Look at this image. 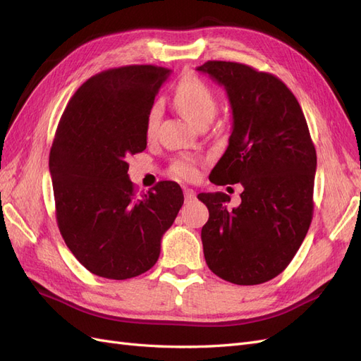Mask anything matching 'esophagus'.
<instances>
[{"mask_svg": "<svg viewBox=\"0 0 361 361\" xmlns=\"http://www.w3.org/2000/svg\"><path fill=\"white\" fill-rule=\"evenodd\" d=\"M183 195H185V200L192 202L195 199V191L191 188H183Z\"/></svg>", "mask_w": 361, "mask_h": 361, "instance_id": "obj_1", "label": "esophagus"}]
</instances>
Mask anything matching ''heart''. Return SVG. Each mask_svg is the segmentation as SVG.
Listing matches in <instances>:
<instances>
[{
  "label": "heart",
  "mask_w": 361,
  "mask_h": 361,
  "mask_svg": "<svg viewBox=\"0 0 361 361\" xmlns=\"http://www.w3.org/2000/svg\"><path fill=\"white\" fill-rule=\"evenodd\" d=\"M174 102L179 108V111L187 117L194 125L204 117H214L216 110V102L212 90L207 87L200 78L195 76H187L183 78L176 93H174ZM161 108L158 104L150 108L146 117V134L150 137L155 133L159 122ZM171 171L174 176L182 179H195L197 178V164L191 158H180L173 164Z\"/></svg>",
  "instance_id": "1"
}]
</instances>
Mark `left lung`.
<instances>
[{
  "label": "left lung",
  "instance_id": "left-lung-1",
  "mask_svg": "<svg viewBox=\"0 0 361 361\" xmlns=\"http://www.w3.org/2000/svg\"><path fill=\"white\" fill-rule=\"evenodd\" d=\"M197 71L224 87L233 117L209 180L244 188L233 209L224 192L197 195L209 211L202 228L206 264L235 285H260L285 271L307 235L316 150L297 97L277 76L233 61Z\"/></svg>",
  "mask_w": 361,
  "mask_h": 361
}]
</instances>
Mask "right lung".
<instances>
[{
  "label": "right lung",
  "instance_id": "right-lung-1",
  "mask_svg": "<svg viewBox=\"0 0 361 361\" xmlns=\"http://www.w3.org/2000/svg\"><path fill=\"white\" fill-rule=\"evenodd\" d=\"M170 73L152 64L104 71L60 118L49 154L57 224L92 274L126 280L149 271L183 204L176 182L137 195L128 174V158L147 146L146 117Z\"/></svg>",
  "mask_w": 361,
  "mask_h": 361
}]
</instances>
